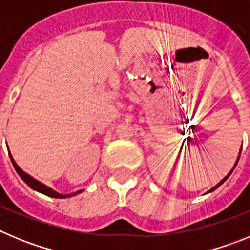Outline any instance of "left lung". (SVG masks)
Listing matches in <instances>:
<instances>
[{"instance_id":"obj_1","label":"left lung","mask_w":250,"mask_h":250,"mask_svg":"<svg viewBox=\"0 0 250 250\" xmlns=\"http://www.w3.org/2000/svg\"><path fill=\"white\" fill-rule=\"evenodd\" d=\"M240 152H242V149H240V151H239V155H238V159H237V161H235V164H234L233 169H231V170H230V171H229V174H228V175L225 176V178H224V179H223L222 182H219V183H218V184H216V185H215V187H213V188H211L210 190L208 191V193H210V191H214V190H215L216 188H219V187H220V185H222V184H223V183H224V182H225V180H227V179H228V178H229V176H230V174H231V173H233V170H234V169H235V167H237V164H238V160H239V156H240Z\"/></svg>"}]
</instances>
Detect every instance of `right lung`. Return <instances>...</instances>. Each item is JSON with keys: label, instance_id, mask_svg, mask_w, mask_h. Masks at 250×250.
Instances as JSON below:
<instances>
[{"label": "right lung", "instance_id": "add662e5", "mask_svg": "<svg viewBox=\"0 0 250 250\" xmlns=\"http://www.w3.org/2000/svg\"><path fill=\"white\" fill-rule=\"evenodd\" d=\"M10 158H11V161H12L13 167H15V169H16L17 174H19V175H20V178H21L22 180H23V182H25L26 184H27L28 187L31 188V189H34V190L39 191V193L45 194V195L51 196V198L63 199V198H68V196H74V195H76V194H80L81 191H83V190H79V191H76V193H72V194H59V193H56V191L52 190L51 188L46 187L45 184H42V183H40L39 180H36V179H34L31 175H28L27 173H25V171H23V170H22L21 167H20L19 165H17L16 163H15V160H13V158H12V155H11V154H10Z\"/></svg>", "mask_w": 250, "mask_h": 250}]
</instances>
